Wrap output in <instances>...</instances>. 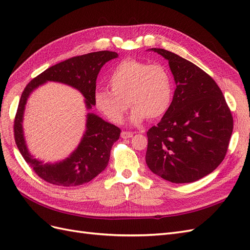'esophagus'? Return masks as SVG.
Returning <instances> with one entry per match:
<instances>
[{"mask_svg":"<svg viewBox=\"0 0 250 250\" xmlns=\"http://www.w3.org/2000/svg\"><path fill=\"white\" fill-rule=\"evenodd\" d=\"M121 137H122L123 139H129V138L133 137V133L129 132V131H122V133H121Z\"/></svg>","mask_w":250,"mask_h":250,"instance_id":"34e87169","label":"esophagus"}]
</instances>
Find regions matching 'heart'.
<instances>
[{
  "label": "heart",
  "mask_w": 250,
  "mask_h": 250,
  "mask_svg": "<svg viewBox=\"0 0 250 250\" xmlns=\"http://www.w3.org/2000/svg\"><path fill=\"white\" fill-rule=\"evenodd\" d=\"M110 88L96 90V107L115 124L124 121L128 107L132 106L130 122L157 119L168 111L173 98V83L169 71L162 64H149L128 59L121 62L109 80Z\"/></svg>",
  "instance_id": "heart-1"
}]
</instances>
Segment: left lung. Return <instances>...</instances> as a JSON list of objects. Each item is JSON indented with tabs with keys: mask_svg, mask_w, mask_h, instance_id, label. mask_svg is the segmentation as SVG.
I'll return each instance as SVG.
<instances>
[{
	"mask_svg": "<svg viewBox=\"0 0 250 250\" xmlns=\"http://www.w3.org/2000/svg\"><path fill=\"white\" fill-rule=\"evenodd\" d=\"M176 88L168 111L147 132L146 163L174 184L198 180L224 160L233 120L215 80L193 62L164 49Z\"/></svg>",
	"mask_w": 250,
	"mask_h": 250,
	"instance_id": "1",
	"label": "left lung"
}]
</instances>
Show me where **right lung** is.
Returning <instances> with one entry per match:
<instances>
[{"label":"right lung","instance_id":"obj_1","mask_svg":"<svg viewBox=\"0 0 250 250\" xmlns=\"http://www.w3.org/2000/svg\"><path fill=\"white\" fill-rule=\"evenodd\" d=\"M118 56L116 52L99 51L72 57L49 67L30 81L25 87L14 119V140L24 160L31 166L37 175L47 183L62 187H74L86 184L95 178L107 167L111 147L113 143L119 140L121 129L95 113L88 112L85 132L78 147L62 162L43 164L30 154L22 131V118L30 94L48 81L60 82L78 89L84 97L85 106L88 110L93 105H96L94 100L96 80L101 67Z\"/></svg>","mask_w":250,"mask_h":250}]
</instances>
